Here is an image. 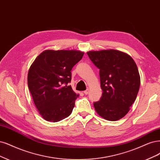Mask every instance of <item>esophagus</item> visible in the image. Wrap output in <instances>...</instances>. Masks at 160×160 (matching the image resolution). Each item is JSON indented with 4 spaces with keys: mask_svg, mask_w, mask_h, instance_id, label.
<instances>
[{
    "mask_svg": "<svg viewBox=\"0 0 160 160\" xmlns=\"http://www.w3.org/2000/svg\"><path fill=\"white\" fill-rule=\"evenodd\" d=\"M89 89H87L83 92L85 93V95H87L88 93H89Z\"/></svg>",
    "mask_w": 160,
    "mask_h": 160,
    "instance_id": "esophagus-1",
    "label": "esophagus"
}]
</instances>
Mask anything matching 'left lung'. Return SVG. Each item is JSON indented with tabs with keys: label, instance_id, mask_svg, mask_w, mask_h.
<instances>
[{
	"label": "left lung",
	"instance_id": "obj_1",
	"mask_svg": "<svg viewBox=\"0 0 160 160\" xmlns=\"http://www.w3.org/2000/svg\"><path fill=\"white\" fill-rule=\"evenodd\" d=\"M99 69L102 90L100 101L93 103L103 118L116 121L124 117L135 101L140 85L137 65L129 55L114 49L87 52Z\"/></svg>",
	"mask_w": 160,
	"mask_h": 160
}]
</instances>
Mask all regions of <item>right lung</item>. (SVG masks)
<instances>
[{"instance_id":"right-lung-1","label":"right lung","mask_w":160,"mask_h":160,"mask_svg":"<svg viewBox=\"0 0 160 160\" xmlns=\"http://www.w3.org/2000/svg\"><path fill=\"white\" fill-rule=\"evenodd\" d=\"M77 50H45L30 66L28 85L42 117L56 122L71 114L79 97L69 83L73 66L83 56Z\"/></svg>"}]
</instances>
